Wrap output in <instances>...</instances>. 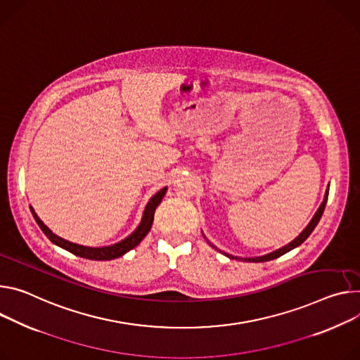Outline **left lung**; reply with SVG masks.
<instances>
[{"instance_id": "left-lung-1", "label": "left lung", "mask_w": 360, "mask_h": 360, "mask_svg": "<svg viewBox=\"0 0 360 360\" xmlns=\"http://www.w3.org/2000/svg\"><path fill=\"white\" fill-rule=\"evenodd\" d=\"M328 197H329V188H328V191H326V193H324V200H323L321 205L319 207V210L316 211V214H314V217L311 218V221L309 222V225H307V226L304 228V230L300 233V236H299V237L294 238V240H292L291 243H288L287 245H284V247H281V248H278V250H276V251H273V252H270V254L261 255V257H252V258H238V257L230 255V254H226V252H224V254H225L226 257H230V258L243 259V261H250V263H263V261L274 259V258H277V257H280V255H283V254H285V252L291 251L292 248L299 247L302 243H304V241L307 240V237L313 233V230L316 228V225L319 224V221H320V218H321V215H323V211H324L326 202H328ZM212 247H214V245H212ZM214 248H215V247H214ZM221 252H222V251H221Z\"/></svg>"}]
</instances>
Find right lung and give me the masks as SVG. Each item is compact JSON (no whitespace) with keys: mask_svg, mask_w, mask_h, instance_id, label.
Returning a JSON list of instances; mask_svg holds the SVG:
<instances>
[{"mask_svg":"<svg viewBox=\"0 0 360 360\" xmlns=\"http://www.w3.org/2000/svg\"><path fill=\"white\" fill-rule=\"evenodd\" d=\"M167 189H168V186L162 188L160 191H158L153 195V197L149 200V202H148V205H146V208L143 211L142 221H141V224L138 225V228L132 234H130L129 237H126L124 240H122L120 243H116V244L108 245V247H86V245L75 244V243H70L68 240H64V238L56 236L47 225H44V222L39 218V215L34 212V210H32L31 207H30V210H31V214H32V217H34L36 222L41 228V231L47 236V238L53 244H56V245H58V247H61L64 250H68L69 252H72L75 255H79L82 258L96 259V261H106V259H115L117 257H122L127 251L135 248L146 237V234L150 231V228H152L155 210L160 204L163 197H165Z\"/></svg>","mask_w":360,"mask_h":360,"instance_id":"add662e5","label":"right lung"}]
</instances>
